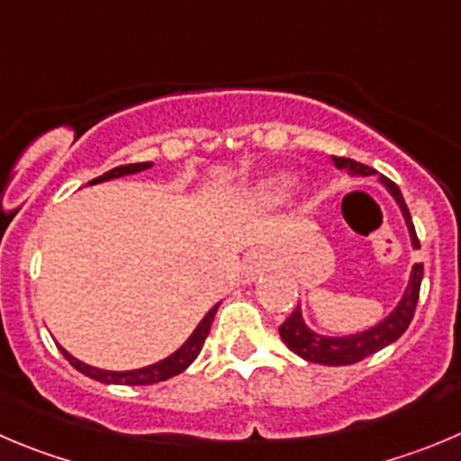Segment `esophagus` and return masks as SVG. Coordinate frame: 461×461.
Instances as JSON below:
<instances>
[{
	"mask_svg": "<svg viewBox=\"0 0 461 461\" xmlns=\"http://www.w3.org/2000/svg\"><path fill=\"white\" fill-rule=\"evenodd\" d=\"M266 255L264 252H252L250 257H248V261H245V277L248 279H255V275H259L261 270L266 268Z\"/></svg>",
	"mask_w": 461,
	"mask_h": 461,
	"instance_id": "1",
	"label": "esophagus"
}]
</instances>
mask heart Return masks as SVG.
Returning <instances> with one entry per match:
<instances>
[{"instance_id": "obj_1", "label": "heart", "mask_w": 461, "mask_h": 461, "mask_svg": "<svg viewBox=\"0 0 461 461\" xmlns=\"http://www.w3.org/2000/svg\"><path fill=\"white\" fill-rule=\"evenodd\" d=\"M284 188H286V184L279 182V179H275V182H268V184H266L264 191H261V193H264L266 197H277V195H282Z\"/></svg>"}]
</instances>
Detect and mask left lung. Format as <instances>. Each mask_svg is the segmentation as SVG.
I'll return each instance as SVG.
<instances>
[{"label":"left lung","mask_w":461,"mask_h":461,"mask_svg":"<svg viewBox=\"0 0 461 461\" xmlns=\"http://www.w3.org/2000/svg\"><path fill=\"white\" fill-rule=\"evenodd\" d=\"M334 166L346 167L352 175H373V167L364 166V163L355 161V158L346 157H332ZM380 182L384 184L391 191V195L395 197V202L402 209V216H405L407 227H410L411 243L414 248H420L419 236H416L414 222H411L410 209H407L405 200H402V193L395 186L391 179H386L384 175L380 177ZM420 279H423V264H416L411 270L410 286H407L405 295L400 300L398 307L380 322L375 328L366 330L361 334H352V337H321V334L312 332V330L304 325L303 313H300V304L291 312V316L279 325V337L282 341L289 346V350H294L295 355L303 357V359L313 361V364H325V366H348V364H357V361L366 359L373 352L382 350L389 343H393L395 339H400L405 334V330L410 328L411 318H414L416 304H419V294H420Z\"/></svg>","instance_id":"1"}]
</instances>
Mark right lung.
I'll return each mask as SVG.
<instances>
[{
	"instance_id": "add662e5",
	"label": "right lung",
	"mask_w": 461,
	"mask_h": 461,
	"mask_svg": "<svg viewBox=\"0 0 461 461\" xmlns=\"http://www.w3.org/2000/svg\"><path fill=\"white\" fill-rule=\"evenodd\" d=\"M149 166H152V163H129V166H118V167H113V170L104 172L102 177H95L93 182H88V184L109 182V179L122 177V175H133V172H140V170H145V167H149ZM216 312H218V304L211 309V312L206 313L204 318H202V322L197 325L195 332L191 334V339H188V341L184 343V346L179 348L175 355H170L167 359L158 361V364H152V366L139 368V371H102V368H93V366H88V364H84V361L75 359V357L68 355V350H63V348H59V350L63 352V357L70 361L77 371L84 373V375H88L90 380L104 382V384H127V386L157 384V382L167 380V377L179 375V373L186 371L193 361H195V357L200 355L202 346H204L206 337H209L211 322H213V316H216Z\"/></svg>"
}]
</instances>
